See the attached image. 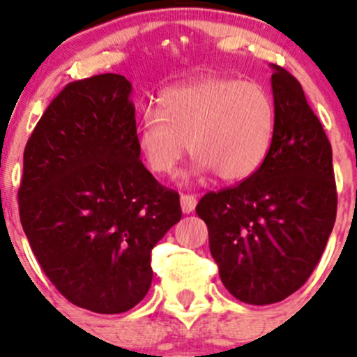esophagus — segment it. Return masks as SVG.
Returning a JSON list of instances; mask_svg holds the SVG:
<instances>
[{
	"instance_id": "obj_1",
	"label": "esophagus",
	"mask_w": 357,
	"mask_h": 357,
	"mask_svg": "<svg viewBox=\"0 0 357 357\" xmlns=\"http://www.w3.org/2000/svg\"><path fill=\"white\" fill-rule=\"evenodd\" d=\"M197 207V199L193 195H181V211L185 214H192Z\"/></svg>"
}]
</instances>
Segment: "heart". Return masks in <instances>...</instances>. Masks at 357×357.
Instances as JSON below:
<instances>
[{
	"instance_id": "obj_1",
	"label": "heart",
	"mask_w": 357,
	"mask_h": 357,
	"mask_svg": "<svg viewBox=\"0 0 357 357\" xmlns=\"http://www.w3.org/2000/svg\"><path fill=\"white\" fill-rule=\"evenodd\" d=\"M158 110L143 115L138 131L139 152L157 176L174 174L190 143L197 174L243 181L261 169L275 139V103L257 82L204 77L165 89Z\"/></svg>"
}]
</instances>
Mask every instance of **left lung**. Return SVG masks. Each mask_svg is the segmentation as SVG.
<instances>
[{
    "label": "left lung",
    "instance_id": "left-lung-1",
    "mask_svg": "<svg viewBox=\"0 0 357 357\" xmlns=\"http://www.w3.org/2000/svg\"><path fill=\"white\" fill-rule=\"evenodd\" d=\"M271 68L276 128L268 158L245 181L207 193L197 205L222 285L252 305L283 301L307 282L337 215L325 129L301 82Z\"/></svg>",
    "mask_w": 357,
    "mask_h": 357
}]
</instances>
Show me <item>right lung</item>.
Here are the masks:
<instances>
[{
	"mask_svg": "<svg viewBox=\"0 0 357 357\" xmlns=\"http://www.w3.org/2000/svg\"><path fill=\"white\" fill-rule=\"evenodd\" d=\"M132 86L100 74L67 84L24 152L20 222L36 259L72 304L135 307L152 285V248L181 219L179 195L139 160Z\"/></svg>",
	"mask_w": 357,
	"mask_h": 357,
	"instance_id": "1",
	"label": "right lung"
}]
</instances>
